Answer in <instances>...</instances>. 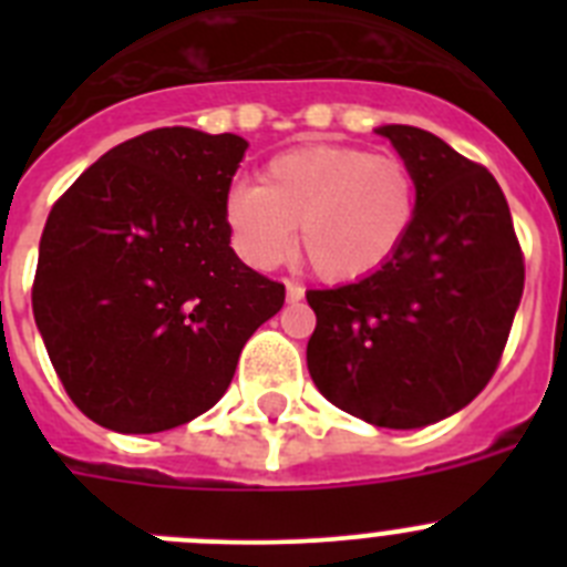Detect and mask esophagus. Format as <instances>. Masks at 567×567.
I'll return each instance as SVG.
<instances>
[{
    "instance_id": "34e87169",
    "label": "esophagus",
    "mask_w": 567,
    "mask_h": 567,
    "mask_svg": "<svg viewBox=\"0 0 567 567\" xmlns=\"http://www.w3.org/2000/svg\"><path fill=\"white\" fill-rule=\"evenodd\" d=\"M303 292H307V289L300 287V284H295V280H287V300H289V303H298V300H303Z\"/></svg>"
}]
</instances>
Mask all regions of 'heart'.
<instances>
[{"instance_id":"1","label":"heart","mask_w":567,"mask_h":567,"mask_svg":"<svg viewBox=\"0 0 567 567\" xmlns=\"http://www.w3.org/2000/svg\"><path fill=\"white\" fill-rule=\"evenodd\" d=\"M224 215L235 249L252 267H275L300 227L315 272L352 284L403 252L417 221V182L398 155L309 144L275 155L260 184H235Z\"/></svg>"}]
</instances>
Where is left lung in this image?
I'll return each instance as SVG.
<instances>
[{
	"mask_svg": "<svg viewBox=\"0 0 567 567\" xmlns=\"http://www.w3.org/2000/svg\"><path fill=\"white\" fill-rule=\"evenodd\" d=\"M417 182V221L378 275L309 289L318 392L380 429L432 425L497 372L525 264L497 178L429 130L378 127Z\"/></svg>",
	"mask_w": 567,
	"mask_h": 567,
	"instance_id": "obj_1",
	"label": "left lung"
}]
</instances>
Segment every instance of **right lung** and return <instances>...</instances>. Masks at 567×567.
Masks as SVG:
<instances>
[{"instance_id":"1","label":"right lung","mask_w":567,"mask_h":567,"mask_svg":"<svg viewBox=\"0 0 567 567\" xmlns=\"http://www.w3.org/2000/svg\"><path fill=\"white\" fill-rule=\"evenodd\" d=\"M240 135L158 127L107 150L53 204L33 318L70 400L93 423L155 434L213 409L284 284L229 247Z\"/></svg>"}]
</instances>
